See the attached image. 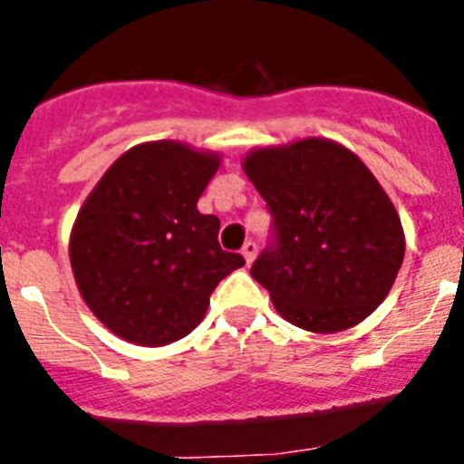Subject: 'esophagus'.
I'll use <instances>...</instances> for the list:
<instances>
[{
  "label": "esophagus",
  "mask_w": 464,
  "mask_h": 464,
  "mask_svg": "<svg viewBox=\"0 0 464 464\" xmlns=\"http://www.w3.org/2000/svg\"><path fill=\"white\" fill-rule=\"evenodd\" d=\"M241 256H244L246 265H253V260H256V256H257V244H256V241H246L244 248H241Z\"/></svg>",
  "instance_id": "34e87169"
}]
</instances>
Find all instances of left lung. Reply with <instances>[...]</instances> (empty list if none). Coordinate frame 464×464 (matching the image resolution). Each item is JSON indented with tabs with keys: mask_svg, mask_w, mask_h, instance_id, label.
<instances>
[{
	"mask_svg": "<svg viewBox=\"0 0 464 464\" xmlns=\"http://www.w3.org/2000/svg\"><path fill=\"white\" fill-rule=\"evenodd\" d=\"M244 171L272 213L251 276L278 314L309 332L362 323L404 260L400 216L362 160L330 139L256 149Z\"/></svg>",
	"mask_w": 464,
	"mask_h": 464,
	"instance_id": "left-lung-1",
	"label": "left lung"
}]
</instances>
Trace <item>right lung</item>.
Wrapping results in <instances>:
<instances>
[{
  "mask_svg": "<svg viewBox=\"0 0 464 464\" xmlns=\"http://www.w3.org/2000/svg\"><path fill=\"white\" fill-rule=\"evenodd\" d=\"M220 155L181 141L139 143L81 207L69 260L81 297L125 342L165 346L190 334L220 281L246 262L197 211Z\"/></svg>",
  "mask_w": 464,
  "mask_h": 464,
  "instance_id": "1",
  "label": "right lung"
}]
</instances>
